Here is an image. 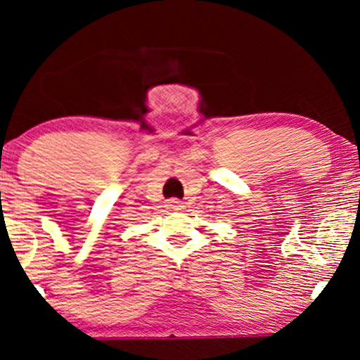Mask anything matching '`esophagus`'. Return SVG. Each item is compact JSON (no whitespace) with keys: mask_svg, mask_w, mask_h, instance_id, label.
I'll return each mask as SVG.
<instances>
[{"mask_svg":"<svg viewBox=\"0 0 360 360\" xmlns=\"http://www.w3.org/2000/svg\"><path fill=\"white\" fill-rule=\"evenodd\" d=\"M167 208H169V210H181V208H184V203H181V201H179V200H175V198H172V200H169V201H167Z\"/></svg>","mask_w":360,"mask_h":360,"instance_id":"34e87169","label":"esophagus"}]
</instances>
